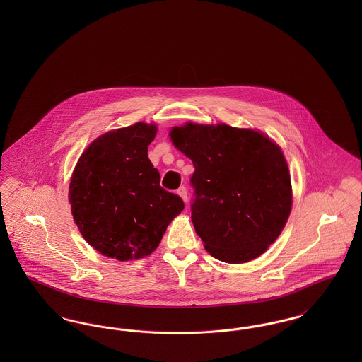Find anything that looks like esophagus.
<instances>
[{"label":"esophagus","instance_id":"34e87169","mask_svg":"<svg viewBox=\"0 0 362 362\" xmlns=\"http://www.w3.org/2000/svg\"><path fill=\"white\" fill-rule=\"evenodd\" d=\"M176 192H177V195H179V197H180L183 201H185V202H187V189H186L185 186L179 187Z\"/></svg>","mask_w":362,"mask_h":362}]
</instances>
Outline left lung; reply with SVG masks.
<instances>
[{"label":"left lung","instance_id":"left-lung-1","mask_svg":"<svg viewBox=\"0 0 362 362\" xmlns=\"http://www.w3.org/2000/svg\"><path fill=\"white\" fill-rule=\"evenodd\" d=\"M195 171L191 220L213 257L245 263L276 240L292 209L291 173L281 148L263 133L224 123H186L170 132Z\"/></svg>","mask_w":362,"mask_h":362}]
</instances>
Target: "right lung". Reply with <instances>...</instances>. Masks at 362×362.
Instances as JSON below:
<instances>
[{"label": "right lung", "mask_w": 362, "mask_h": 362, "mask_svg": "<svg viewBox=\"0 0 362 362\" xmlns=\"http://www.w3.org/2000/svg\"><path fill=\"white\" fill-rule=\"evenodd\" d=\"M157 127L144 122L96 138L71 175L69 202L80 233L104 257L121 262L151 255L185 209L160 186L148 158Z\"/></svg>", "instance_id": "1"}]
</instances>
